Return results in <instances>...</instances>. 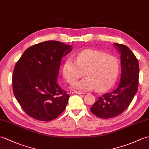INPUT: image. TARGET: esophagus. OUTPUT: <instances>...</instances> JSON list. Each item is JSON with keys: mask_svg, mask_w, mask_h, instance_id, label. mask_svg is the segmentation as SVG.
Returning <instances> with one entry per match:
<instances>
[{"mask_svg": "<svg viewBox=\"0 0 149 149\" xmlns=\"http://www.w3.org/2000/svg\"><path fill=\"white\" fill-rule=\"evenodd\" d=\"M70 93H71V94H74V93H75V94H83V93L81 92V91H79L71 90L70 91Z\"/></svg>", "mask_w": 149, "mask_h": 149, "instance_id": "obj_1", "label": "esophagus"}]
</instances>
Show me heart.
Instances as JSON below:
<instances>
[{
  "label": "heart",
  "mask_w": 149,
  "mask_h": 149,
  "mask_svg": "<svg viewBox=\"0 0 149 149\" xmlns=\"http://www.w3.org/2000/svg\"><path fill=\"white\" fill-rule=\"evenodd\" d=\"M120 70V61L116 57L92 49L84 50L75 56V62L69 59L63 63L62 74L69 84H73L83 76L85 78L73 85L76 90L95 89L104 91L111 87Z\"/></svg>",
  "instance_id": "b5f03b06"
}]
</instances>
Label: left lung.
<instances>
[{
	"instance_id": "8db88e82",
	"label": "left lung",
	"mask_w": 149,
	"mask_h": 149,
	"mask_svg": "<svg viewBox=\"0 0 149 149\" xmlns=\"http://www.w3.org/2000/svg\"><path fill=\"white\" fill-rule=\"evenodd\" d=\"M120 53L121 77L118 87L104 94L93 104L90 111L101 118H111L122 114L129 107L136 93L139 79V63L128 47L114 43Z\"/></svg>"
}]
</instances>
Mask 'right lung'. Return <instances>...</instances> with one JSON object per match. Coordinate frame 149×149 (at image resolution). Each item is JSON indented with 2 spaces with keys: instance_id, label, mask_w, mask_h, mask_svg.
<instances>
[{
  "instance_id": "obj_1",
  "label": "right lung",
  "mask_w": 149,
  "mask_h": 149,
  "mask_svg": "<svg viewBox=\"0 0 149 149\" xmlns=\"http://www.w3.org/2000/svg\"><path fill=\"white\" fill-rule=\"evenodd\" d=\"M72 49L58 41H46L27 49L16 63L13 91L22 109L33 118L50 121L65 109L70 96L57 78L62 58Z\"/></svg>"
}]
</instances>
